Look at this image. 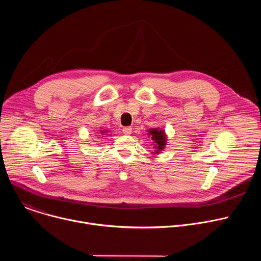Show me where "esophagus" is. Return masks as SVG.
Returning a JSON list of instances; mask_svg holds the SVG:
<instances>
[{
    "instance_id": "esophagus-1",
    "label": "esophagus",
    "mask_w": 261,
    "mask_h": 261,
    "mask_svg": "<svg viewBox=\"0 0 261 261\" xmlns=\"http://www.w3.org/2000/svg\"><path fill=\"white\" fill-rule=\"evenodd\" d=\"M123 133L125 135H130L132 133V128L131 127H125L123 128Z\"/></svg>"
}]
</instances>
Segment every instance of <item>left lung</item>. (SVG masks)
Returning a JSON list of instances; mask_svg holds the SVG:
<instances>
[{
    "label": "left lung",
    "mask_w": 261,
    "mask_h": 261,
    "mask_svg": "<svg viewBox=\"0 0 261 261\" xmlns=\"http://www.w3.org/2000/svg\"><path fill=\"white\" fill-rule=\"evenodd\" d=\"M147 136L151 138L153 142V148L154 151L152 154L159 155L161 151H163L166 144H167V134L165 133V130L161 128H151L147 130Z\"/></svg>",
    "instance_id": "1"
}]
</instances>
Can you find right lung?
<instances>
[{
  "instance_id": "add662e5",
  "label": "right lung",
  "mask_w": 261,
  "mask_h": 261,
  "mask_svg": "<svg viewBox=\"0 0 261 261\" xmlns=\"http://www.w3.org/2000/svg\"><path fill=\"white\" fill-rule=\"evenodd\" d=\"M107 133H109V130H105V129H103V130H100V133H98V134H101V135H102V137H103V135H106ZM107 135H110V134H107Z\"/></svg>"
}]
</instances>
